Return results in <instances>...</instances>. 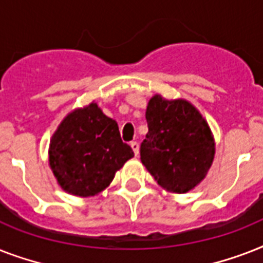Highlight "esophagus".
<instances>
[{
	"label": "esophagus",
	"instance_id": "obj_1",
	"mask_svg": "<svg viewBox=\"0 0 263 263\" xmlns=\"http://www.w3.org/2000/svg\"><path fill=\"white\" fill-rule=\"evenodd\" d=\"M131 147L132 150H134V153H135V156H138L139 154V143L136 142V140H134V142H131Z\"/></svg>",
	"mask_w": 263,
	"mask_h": 263
}]
</instances>
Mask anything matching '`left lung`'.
<instances>
[{"label": "left lung", "instance_id": "1", "mask_svg": "<svg viewBox=\"0 0 263 263\" xmlns=\"http://www.w3.org/2000/svg\"><path fill=\"white\" fill-rule=\"evenodd\" d=\"M148 132L140 144L142 164L161 187L184 194L200 183L214 158L208 123L191 103L154 95L146 109Z\"/></svg>", "mask_w": 263, "mask_h": 263}]
</instances>
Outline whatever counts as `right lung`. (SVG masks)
<instances>
[{"label":"right lung","mask_w":263,"mask_h":263,"mask_svg":"<svg viewBox=\"0 0 263 263\" xmlns=\"http://www.w3.org/2000/svg\"><path fill=\"white\" fill-rule=\"evenodd\" d=\"M132 157L134 152L121 140L117 123L103 115L97 103L68 115L49 150L59 184L78 196L97 195Z\"/></svg>","instance_id":"add662e5"}]
</instances>
